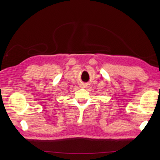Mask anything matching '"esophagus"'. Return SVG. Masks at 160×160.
I'll return each instance as SVG.
<instances>
[{
    "instance_id": "obj_1",
    "label": "esophagus",
    "mask_w": 160,
    "mask_h": 160,
    "mask_svg": "<svg viewBox=\"0 0 160 160\" xmlns=\"http://www.w3.org/2000/svg\"><path fill=\"white\" fill-rule=\"evenodd\" d=\"M82 88H87V84H85V83L82 84Z\"/></svg>"
}]
</instances>
